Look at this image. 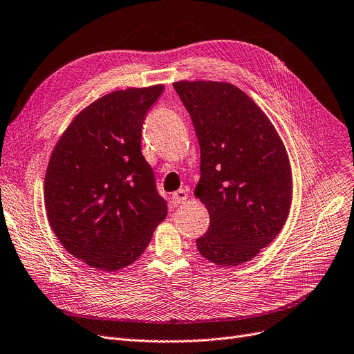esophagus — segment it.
Here are the masks:
<instances>
[{
	"label": "esophagus",
	"instance_id": "esophagus-1",
	"mask_svg": "<svg viewBox=\"0 0 354 354\" xmlns=\"http://www.w3.org/2000/svg\"><path fill=\"white\" fill-rule=\"evenodd\" d=\"M188 199V192L185 189H179L171 195V205L178 207L179 204L185 203Z\"/></svg>",
	"mask_w": 354,
	"mask_h": 354
}]
</instances>
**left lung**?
I'll list each match as a JSON object with an SVG mask.
<instances>
[{"label": "left lung", "mask_w": 354, "mask_h": 354, "mask_svg": "<svg viewBox=\"0 0 354 354\" xmlns=\"http://www.w3.org/2000/svg\"><path fill=\"white\" fill-rule=\"evenodd\" d=\"M201 147L194 195L209 214L196 239L211 263L249 262L281 233L292 203L286 147L263 110L230 82L178 81Z\"/></svg>", "instance_id": "left-lung-1"}]
</instances>
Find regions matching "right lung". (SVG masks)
Returning a JSON list of instances; mask_svg holds the SVG:
<instances>
[{
    "mask_svg": "<svg viewBox=\"0 0 354 354\" xmlns=\"http://www.w3.org/2000/svg\"><path fill=\"white\" fill-rule=\"evenodd\" d=\"M163 84L110 92L73 117L53 147L44 207L64 248L115 272L146 250L167 205L142 155V126Z\"/></svg>",
    "mask_w": 354,
    "mask_h": 354,
    "instance_id": "1",
    "label": "right lung"
}]
</instances>
